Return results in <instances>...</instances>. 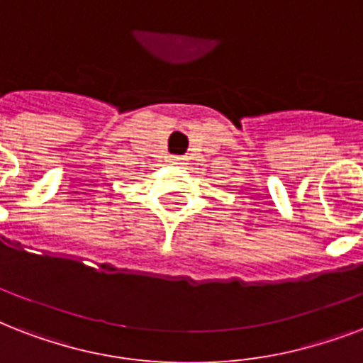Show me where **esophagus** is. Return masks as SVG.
Returning a JSON list of instances; mask_svg holds the SVG:
<instances>
[{"label": "esophagus", "mask_w": 363, "mask_h": 363, "mask_svg": "<svg viewBox=\"0 0 363 363\" xmlns=\"http://www.w3.org/2000/svg\"><path fill=\"white\" fill-rule=\"evenodd\" d=\"M182 160H184V158H181V156H171L169 162H171V164H181Z\"/></svg>", "instance_id": "esophagus-1"}]
</instances>
